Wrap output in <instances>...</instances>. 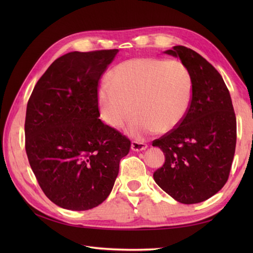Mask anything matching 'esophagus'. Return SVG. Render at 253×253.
<instances>
[{
  "label": "esophagus",
  "mask_w": 253,
  "mask_h": 253,
  "mask_svg": "<svg viewBox=\"0 0 253 253\" xmlns=\"http://www.w3.org/2000/svg\"><path fill=\"white\" fill-rule=\"evenodd\" d=\"M131 148L133 151H136V152H139V151H143L148 148V144L144 143V142H141V141H137V140H134L132 141V145Z\"/></svg>",
  "instance_id": "obj_1"
}]
</instances>
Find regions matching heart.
Returning <instances> with one entry per match:
<instances>
[{"instance_id": "heart-1", "label": "heart", "mask_w": 253, "mask_h": 253, "mask_svg": "<svg viewBox=\"0 0 253 253\" xmlns=\"http://www.w3.org/2000/svg\"><path fill=\"white\" fill-rule=\"evenodd\" d=\"M193 98L188 67L176 60L134 58L114 68L109 82L99 90L102 119L119 128L133 116L126 132L142 140L149 135L171 131L185 119ZM134 108H132V105Z\"/></svg>"}]
</instances>
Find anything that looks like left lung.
<instances>
[{"mask_svg":"<svg viewBox=\"0 0 253 253\" xmlns=\"http://www.w3.org/2000/svg\"><path fill=\"white\" fill-rule=\"evenodd\" d=\"M179 57L192 76L193 98L181 124L153 141L166 162L153 177L174 200L197 204L225 186L236 144V118L220 74L200 53L177 45L165 51Z\"/></svg>","mask_w":253,"mask_h":253,"instance_id":"1","label":"left lung"}]
</instances>
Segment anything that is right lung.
Listing matches in <instances>:
<instances>
[{
	"mask_svg": "<svg viewBox=\"0 0 253 253\" xmlns=\"http://www.w3.org/2000/svg\"><path fill=\"white\" fill-rule=\"evenodd\" d=\"M118 49L73 51L53 61L29 97L25 150L44 194L61 208L106 200L131 140L103 122L98 88Z\"/></svg>",
	"mask_w": 253,
	"mask_h": 253,
	"instance_id": "add662e5",
	"label": "right lung"
}]
</instances>
